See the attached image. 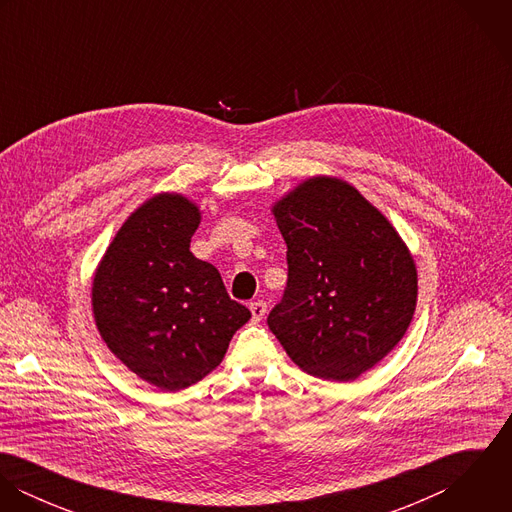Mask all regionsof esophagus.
<instances>
[{
  "instance_id": "obj_1",
  "label": "esophagus",
  "mask_w": 512,
  "mask_h": 512,
  "mask_svg": "<svg viewBox=\"0 0 512 512\" xmlns=\"http://www.w3.org/2000/svg\"><path fill=\"white\" fill-rule=\"evenodd\" d=\"M250 311H252V319L254 321H260L264 315H266V301L262 299H256L250 303Z\"/></svg>"
}]
</instances>
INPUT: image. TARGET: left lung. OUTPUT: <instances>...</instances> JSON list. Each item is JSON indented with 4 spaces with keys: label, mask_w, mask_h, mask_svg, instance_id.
<instances>
[{
    "label": "left lung",
    "mask_w": 512,
    "mask_h": 512,
    "mask_svg": "<svg viewBox=\"0 0 512 512\" xmlns=\"http://www.w3.org/2000/svg\"><path fill=\"white\" fill-rule=\"evenodd\" d=\"M274 217L288 284L268 327L307 374L353 380L404 337L418 295L414 260L384 215L333 177L301 183Z\"/></svg>",
    "instance_id": "left-lung-1"
}]
</instances>
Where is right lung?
<instances>
[{
	"label": "right lung",
	"instance_id": "right-lung-1",
	"mask_svg": "<svg viewBox=\"0 0 512 512\" xmlns=\"http://www.w3.org/2000/svg\"><path fill=\"white\" fill-rule=\"evenodd\" d=\"M199 209L157 195L122 224L92 284V309L108 349L149 384L181 390L217 368L250 319L219 270L193 256Z\"/></svg>",
	"mask_w": 512,
	"mask_h": 512
}]
</instances>
